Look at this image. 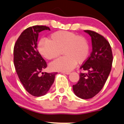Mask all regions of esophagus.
<instances>
[{"instance_id": "obj_1", "label": "esophagus", "mask_w": 124, "mask_h": 124, "mask_svg": "<svg viewBox=\"0 0 124 124\" xmlns=\"http://www.w3.org/2000/svg\"><path fill=\"white\" fill-rule=\"evenodd\" d=\"M62 73H64V74L66 75H69L70 74V72H62Z\"/></svg>"}]
</instances>
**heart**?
Segmentation results:
<instances>
[{
    "instance_id": "1",
    "label": "heart",
    "mask_w": 124,
    "mask_h": 124,
    "mask_svg": "<svg viewBox=\"0 0 124 124\" xmlns=\"http://www.w3.org/2000/svg\"><path fill=\"white\" fill-rule=\"evenodd\" d=\"M40 54L46 59L58 57L62 53L66 55L56 60L51 64L54 70L70 71L77 66L85 62L90 52L87 40L84 37L66 31L55 32L50 35L49 40L42 39L38 45Z\"/></svg>"
}]
</instances>
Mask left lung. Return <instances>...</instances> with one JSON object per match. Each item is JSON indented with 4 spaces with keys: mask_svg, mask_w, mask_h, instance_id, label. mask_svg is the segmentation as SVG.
<instances>
[{
    "mask_svg": "<svg viewBox=\"0 0 124 124\" xmlns=\"http://www.w3.org/2000/svg\"><path fill=\"white\" fill-rule=\"evenodd\" d=\"M92 39V51L90 57L80 67L87 73H80L73 90L78 97L90 99L101 90L111 69L113 54L108 41L102 35L90 30H85Z\"/></svg>",
    "mask_w": 124,
    "mask_h": 124,
    "instance_id": "1",
    "label": "left lung"
}]
</instances>
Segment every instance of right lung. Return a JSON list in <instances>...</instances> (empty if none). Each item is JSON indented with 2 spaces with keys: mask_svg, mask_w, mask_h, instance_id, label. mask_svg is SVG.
Masks as SVG:
<instances>
[{
  "mask_svg": "<svg viewBox=\"0 0 124 124\" xmlns=\"http://www.w3.org/2000/svg\"><path fill=\"white\" fill-rule=\"evenodd\" d=\"M50 30L46 26L29 27L22 32L14 47V64L17 75L27 92L34 96L47 93L54 83L57 72H42L47 63L37 50L39 34Z\"/></svg>",
  "mask_w": 124,
  "mask_h": 124,
  "instance_id": "obj_1",
  "label": "right lung"
}]
</instances>
